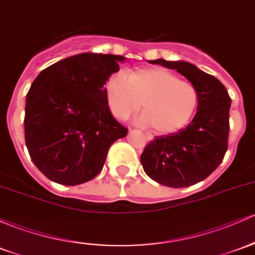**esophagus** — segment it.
Wrapping results in <instances>:
<instances>
[{
    "instance_id": "1",
    "label": "esophagus",
    "mask_w": 255,
    "mask_h": 255,
    "mask_svg": "<svg viewBox=\"0 0 255 255\" xmlns=\"http://www.w3.org/2000/svg\"><path fill=\"white\" fill-rule=\"evenodd\" d=\"M130 132H133V130H130ZM145 139H146L147 141H150L152 138H151V136H149V135H145Z\"/></svg>"
}]
</instances>
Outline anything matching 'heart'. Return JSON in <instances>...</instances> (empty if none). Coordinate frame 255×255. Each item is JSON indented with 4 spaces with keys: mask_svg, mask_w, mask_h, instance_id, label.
<instances>
[{
    "mask_svg": "<svg viewBox=\"0 0 255 255\" xmlns=\"http://www.w3.org/2000/svg\"><path fill=\"white\" fill-rule=\"evenodd\" d=\"M106 99L116 119L126 120L138 111V123L153 127L157 134L168 135L183 129L198 105L196 87L180 80L167 69L155 66L134 70L128 76L115 72L106 83Z\"/></svg>",
    "mask_w": 255,
    "mask_h": 255,
    "instance_id": "1",
    "label": "heart"
}]
</instances>
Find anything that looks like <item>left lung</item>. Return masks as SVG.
Returning <instances> with one entry per match:
<instances>
[{
	"instance_id": "8db88e82",
	"label": "left lung",
	"mask_w": 255,
	"mask_h": 255,
	"mask_svg": "<svg viewBox=\"0 0 255 255\" xmlns=\"http://www.w3.org/2000/svg\"><path fill=\"white\" fill-rule=\"evenodd\" d=\"M177 70L197 89V113L184 129L156 136L140 156L145 173L164 186L186 187L205 180L228 150L231 99L218 78L183 60H149Z\"/></svg>"
}]
</instances>
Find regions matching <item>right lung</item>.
Returning <instances> with one entry per match:
<instances>
[{
    "label": "right lung",
    "instance_id": "add662e5",
    "mask_svg": "<svg viewBox=\"0 0 255 255\" xmlns=\"http://www.w3.org/2000/svg\"><path fill=\"white\" fill-rule=\"evenodd\" d=\"M122 55L81 53L57 61L33 81L25 104V142L35 166L54 183L80 185L105 163L127 128L114 119L105 85Z\"/></svg>",
    "mask_w": 255,
    "mask_h": 255
}]
</instances>
